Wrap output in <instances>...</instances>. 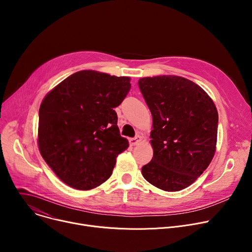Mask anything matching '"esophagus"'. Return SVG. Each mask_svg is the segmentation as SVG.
<instances>
[{"label": "esophagus", "instance_id": "34e87169", "mask_svg": "<svg viewBox=\"0 0 252 252\" xmlns=\"http://www.w3.org/2000/svg\"><path fill=\"white\" fill-rule=\"evenodd\" d=\"M141 141V136L140 135H136L135 137H132L129 139V145L130 146H136L138 142Z\"/></svg>", "mask_w": 252, "mask_h": 252}]
</instances>
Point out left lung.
I'll list each match as a JSON object with an SVG mask.
<instances>
[{"mask_svg": "<svg viewBox=\"0 0 252 252\" xmlns=\"http://www.w3.org/2000/svg\"><path fill=\"white\" fill-rule=\"evenodd\" d=\"M138 87L154 127V157L141 173L158 189L182 190L196 181L214 156L217 107L199 86L182 77L142 78Z\"/></svg>", "mask_w": 252, "mask_h": 252, "instance_id": "obj_1", "label": "left lung"}]
</instances>
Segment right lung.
Here are the masks:
<instances>
[{"label": "right lung", "instance_id": "1", "mask_svg": "<svg viewBox=\"0 0 252 252\" xmlns=\"http://www.w3.org/2000/svg\"><path fill=\"white\" fill-rule=\"evenodd\" d=\"M130 79L81 70L59 84L39 111L40 153L65 185L81 190L109 178L128 147L114 110L130 90Z\"/></svg>", "mask_w": 252, "mask_h": 252}]
</instances>
